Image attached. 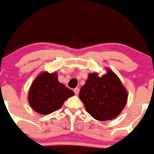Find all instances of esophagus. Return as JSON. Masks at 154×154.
Listing matches in <instances>:
<instances>
[{
    "label": "esophagus",
    "mask_w": 154,
    "mask_h": 154,
    "mask_svg": "<svg viewBox=\"0 0 154 154\" xmlns=\"http://www.w3.org/2000/svg\"><path fill=\"white\" fill-rule=\"evenodd\" d=\"M74 92H75V93L76 95H78L79 94V88H75V90H74Z\"/></svg>",
    "instance_id": "obj_1"
}]
</instances>
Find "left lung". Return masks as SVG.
I'll return each mask as SVG.
<instances>
[{
	"instance_id": "8db88e82",
	"label": "left lung",
	"mask_w": 154,
	"mask_h": 154,
	"mask_svg": "<svg viewBox=\"0 0 154 154\" xmlns=\"http://www.w3.org/2000/svg\"><path fill=\"white\" fill-rule=\"evenodd\" d=\"M79 95L88 114L99 121L117 116L128 100L126 89L119 77L109 69L100 77L97 73L90 74Z\"/></svg>"
}]
</instances>
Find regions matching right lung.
I'll return each instance as SVG.
<instances>
[{
  "label": "right lung",
  "instance_id": "1",
  "mask_svg": "<svg viewBox=\"0 0 154 154\" xmlns=\"http://www.w3.org/2000/svg\"><path fill=\"white\" fill-rule=\"evenodd\" d=\"M74 95L73 91L59 82L56 72H43L32 84L28 100L35 111L45 115L57 111Z\"/></svg>",
  "mask_w": 154,
  "mask_h": 154
}]
</instances>
